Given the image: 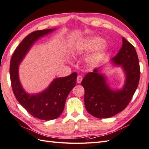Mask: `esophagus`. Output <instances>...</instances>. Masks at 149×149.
<instances>
[{
  "instance_id": "34e87169",
  "label": "esophagus",
  "mask_w": 149,
  "mask_h": 149,
  "mask_svg": "<svg viewBox=\"0 0 149 149\" xmlns=\"http://www.w3.org/2000/svg\"><path fill=\"white\" fill-rule=\"evenodd\" d=\"M82 79H83V78H82L81 76L78 75V77H77V83H81V82L82 81Z\"/></svg>"
}]
</instances>
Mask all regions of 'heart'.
Segmentation results:
<instances>
[{
  "label": "heart",
  "mask_w": 149,
  "mask_h": 149,
  "mask_svg": "<svg viewBox=\"0 0 149 149\" xmlns=\"http://www.w3.org/2000/svg\"><path fill=\"white\" fill-rule=\"evenodd\" d=\"M104 42V40L99 37H95L89 39L88 40H87L85 43H83L78 46L77 52H78V54H83L88 51V50L97 49L98 47L103 45ZM105 50H106V49H105V47H104L102 49H101L99 52H97L90 57L88 60V64L90 65V66H93L94 64H95L99 62L100 58L104 54Z\"/></svg>",
  "instance_id": "heart-1"
}]
</instances>
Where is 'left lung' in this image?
Returning <instances> with one entry per match:
<instances>
[{"label":"left lung","mask_w":149,"mask_h":149,"mask_svg":"<svg viewBox=\"0 0 149 149\" xmlns=\"http://www.w3.org/2000/svg\"><path fill=\"white\" fill-rule=\"evenodd\" d=\"M112 61L121 65L126 72L124 87L118 91L111 90L105 78L97 70L87 73L81 81L85 89L84 102L86 111L97 118H109L123 111L135 93L139 83L140 69L135 47L123 37L121 49Z\"/></svg>","instance_id":"1"}]
</instances>
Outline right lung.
Masks as SVG:
<instances>
[{
	"label": "right lung",
	"mask_w": 149,
	"mask_h": 149,
	"mask_svg": "<svg viewBox=\"0 0 149 149\" xmlns=\"http://www.w3.org/2000/svg\"><path fill=\"white\" fill-rule=\"evenodd\" d=\"M53 31L52 29L38 30L27 35L15 49L10 62V78L13 93L19 103L32 116L49 121L60 116L64 111L68 94L77 83V73L56 78L44 92L30 95L24 91L18 78V67L35 41Z\"/></svg>",
	"instance_id": "right-lung-1"
}]
</instances>
